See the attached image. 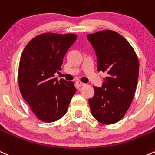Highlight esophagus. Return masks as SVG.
<instances>
[{
    "instance_id": "34e87169",
    "label": "esophagus",
    "mask_w": 155,
    "mask_h": 155,
    "mask_svg": "<svg viewBox=\"0 0 155 155\" xmlns=\"http://www.w3.org/2000/svg\"><path fill=\"white\" fill-rule=\"evenodd\" d=\"M76 84H77L78 86H79V87H82V86H84V85H85V83H83V82H76Z\"/></svg>"
}]
</instances>
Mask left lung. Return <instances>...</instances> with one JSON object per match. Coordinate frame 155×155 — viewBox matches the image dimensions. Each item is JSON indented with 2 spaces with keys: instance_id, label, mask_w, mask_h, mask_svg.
<instances>
[{
  "instance_id": "obj_1",
  "label": "left lung",
  "mask_w": 155,
  "mask_h": 155,
  "mask_svg": "<svg viewBox=\"0 0 155 155\" xmlns=\"http://www.w3.org/2000/svg\"><path fill=\"white\" fill-rule=\"evenodd\" d=\"M96 51L98 71L106 72L101 88L94 86L88 100L92 116L101 124L120 120L128 110L139 78V59L131 45L119 33L106 29L87 35Z\"/></svg>"
}]
</instances>
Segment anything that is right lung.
<instances>
[{"instance_id": "obj_1", "label": "right lung", "mask_w": 155, "mask_h": 155, "mask_svg": "<svg viewBox=\"0 0 155 155\" xmlns=\"http://www.w3.org/2000/svg\"><path fill=\"white\" fill-rule=\"evenodd\" d=\"M76 38V34L43 33L33 38L21 55L19 90L35 115L45 123L63 117L76 91L73 82L58 81L54 76Z\"/></svg>"}]
</instances>
